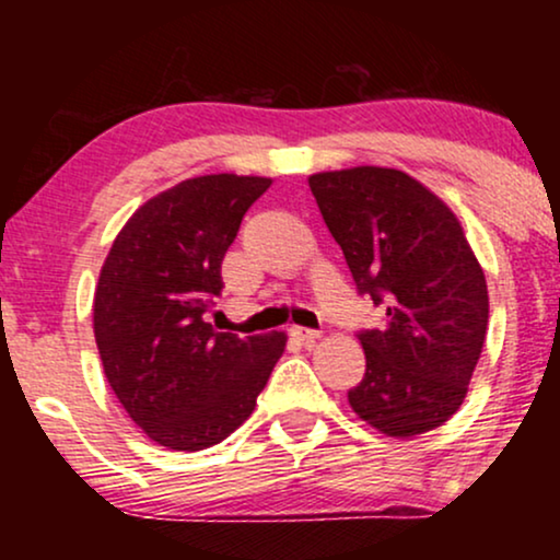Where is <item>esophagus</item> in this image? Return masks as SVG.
Returning <instances> with one entry per match:
<instances>
[{
	"mask_svg": "<svg viewBox=\"0 0 560 560\" xmlns=\"http://www.w3.org/2000/svg\"><path fill=\"white\" fill-rule=\"evenodd\" d=\"M289 331H292V337H294V339H300L302 345H313V342H316V339L320 337L318 331H313V329H302V326H292V329H289Z\"/></svg>",
	"mask_w": 560,
	"mask_h": 560,
	"instance_id": "34e87169",
	"label": "esophagus"
}]
</instances>
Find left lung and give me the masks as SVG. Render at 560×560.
I'll return each mask as SVG.
<instances>
[{"label":"left lung","mask_w":560,"mask_h":560,"mask_svg":"<svg viewBox=\"0 0 560 560\" xmlns=\"http://www.w3.org/2000/svg\"><path fill=\"white\" fill-rule=\"evenodd\" d=\"M361 294L387 311L361 331L358 419L395 440L432 432L464 405L490 318L487 281L458 215L408 173L378 165L307 178Z\"/></svg>","instance_id":"1"}]
</instances>
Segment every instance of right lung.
<instances>
[{
    "label": "right lung",
    "instance_id": "add662e5",
    "mask_svg": "<svg viewBox=\"0 0 560 560\" xmlns=\"http://www.w3.org/2000/svg\"><path fill=\"white\" fill-rule=\"evenodd\" d=\"M271 178L210 173L160 191L115 236L94 292V339L126 413L158 445L205 450L255 410L287 334L205 320L221 262Z\"/></svg>",
    "mask_w": 560,
    "mask_h": 560
}]
</instances>
